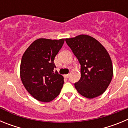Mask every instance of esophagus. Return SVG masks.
I'll use <instances>...</instances> for the list:
<instances>
[{
    "label": "esophagus",
    "mask_w": 128,
    "mask_h": 128,
    "mask_svg": "<svg viewBox=\"0 0 128 128\" xmlns=\"http://www.w3.org/2000/svg\"><path fill=\"white\" fill-rule=\"evenodd\" d=\"M69 77V74H65V75H64V78H68Z\"/></svg>",
    "instance_id": "esophagus-1"
}]
</instances>
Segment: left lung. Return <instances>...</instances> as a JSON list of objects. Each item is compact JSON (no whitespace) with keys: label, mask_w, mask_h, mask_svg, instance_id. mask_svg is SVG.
I'll return each mask as SVG.
<instances>
[{"label":"left lung","mask_w":128,"mask_h":128,"mask_svg":"<svg viewBox=\"0 0 128 128\" xmlns=\"http://www.w3.org/2000/svg\"><path fill=\"white\" fill-rule=\"evenodd\" d=\"M81 65V78L74 86L88 99L104 93L113 77V65L106 48L93 37L81 34L65 39Z\"/></svg>","instance_id":"obj_1"}]
</instances>
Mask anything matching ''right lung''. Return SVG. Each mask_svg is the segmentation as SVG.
<instances>
[{
    "mask_svg": "<svg viewBox=\"0 0 128 128\" xmlns=\"http://www.w3.org/2000/svg\"><path fill=\"white\" fill-rule=\"evenodd\" d=\"M65 39L40 38L30 44L23 54L20 78L28 92L41 102H50L60 94L64 78L54 72V58Z\"/></svg>",
    "mask_w": 128,
    "mask_h": 128,
    "instance_id": "1",
    "label": "right lung"
}]
</instances>
